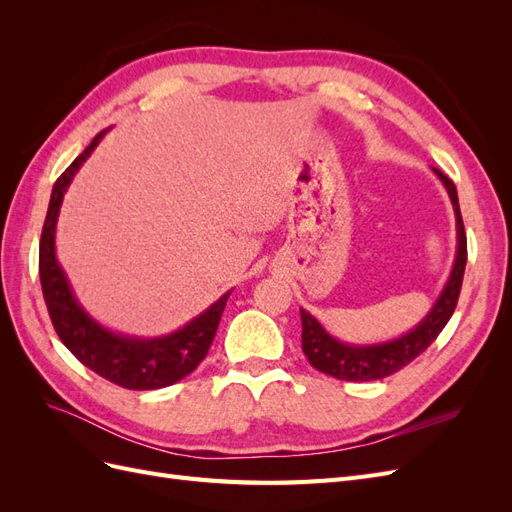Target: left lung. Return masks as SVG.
I'll return each mask as SVG.
<instances>
[{"mask_svg": "<svg viewBox=\"0 0 512 512\" xmlns=\"http://www.w3.org/2000/svg\"><path fill=\"white\" fill-rule=\"evenodd\" d=\"M431 170L446 188L457 220V254L453 262V271L448 275L440 297L414 329L380 344L339 342V339L324 329L312 314L301 309L303 352L307 356V361L312 363V367L322 371V374H329L337 380L346 382H367L391 376L401 367H406L410 361H414L423 350H427L433 344V339H436L440 331L446 327V322L451 320L461 292L463 271H466L468 262V241L466 230H463L455 183L448 179L442 170Z\"/></svg>", "mask_w": 512, "mask_h": 512, "instance_id": "left-lung-1", "label": "left lung"}]
</instances>
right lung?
<instances>
[{"label":"right lung","mask_w":512,"mask_h":512,"mask_svg":"<svg viewBox=\"0 0 512 512\" xmlns=\"http://www.w3.org/2000/svg\"><path fill=\"white\" fill-rule=\"evenodd\" d=\"M106 132L108 130H102L53 185L51 203L40 237L42 294L59 339L85 367L123 386V389H164V386L175 384L192 374L198 363L205 359L215 331H218L230 290L209 305L203 314H198L194 320L183 324L181 329L162 337L121 335L102 327L98 320L85 312L68 282L66 271L61 269L57 260L55 228L68 185L100 145Z\"/></svg>","instance_id":"obj_1"}]
</instances>
